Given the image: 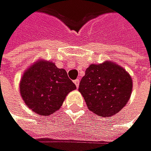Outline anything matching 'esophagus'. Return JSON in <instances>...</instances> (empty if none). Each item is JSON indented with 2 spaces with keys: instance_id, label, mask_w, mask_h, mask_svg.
Returning a JSON list of instances; mask_svg holds the SVG:
<instances>
[{
  "instance_id": "esophagus-1",
  "label": "esophagus",
  "mask_w": 151,
  "mask_h": 151,
  "mask_svg": "<svg viewBox=\"0 0 151 151\" xmlns=\"http://www.w3.org/2000/svg\"><path fill=\"white\" fill-rule=\"evenodd\" d=\"M73 82H74V84H75V85H76V87H77V88L79 87V84H80V80H79V79L75 80V81H74Z\"/></svg>"
}]
</instances>
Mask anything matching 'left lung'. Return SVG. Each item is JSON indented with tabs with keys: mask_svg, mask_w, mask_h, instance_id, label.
I'll list each match as a JSON object with an SVG mask.
<instances>
[{
	"mask_svg": "<svg viewBox=\"0 0 151 151\" xmlns=\"http://www.w3.org/2000/svg\"><path fill=\"white\" fill-rule=\"evenodd\" d=\"M132 88V79L125 69L105 62L89 65L79 91L88 110L98 116L110 117L124 108L131 96Z\"/></svg>",
	"mask_w": 151,
	"mask_h": 151,
	"instance_id": "1",
	"label": "left lung"
}]
</instances>
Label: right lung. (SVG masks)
<instances>
[{
  "label": "right lung",
  "instance_id": "obj_1",
  "mask_svg": "<svg viewBox=\"0 0 151 151\" xmlns=\"http://www.w3.org/2000/svg\"><path fill=\"white\" fill-rule=\"evenodd\" d=\"M19 88L25 105L42 116L58 111L67 94L76 89L66 70L47 61L32 64L23 75Z\"/></svg>",
  "mask_w": 151,
  "mask_h": 151
}]
</instances>
